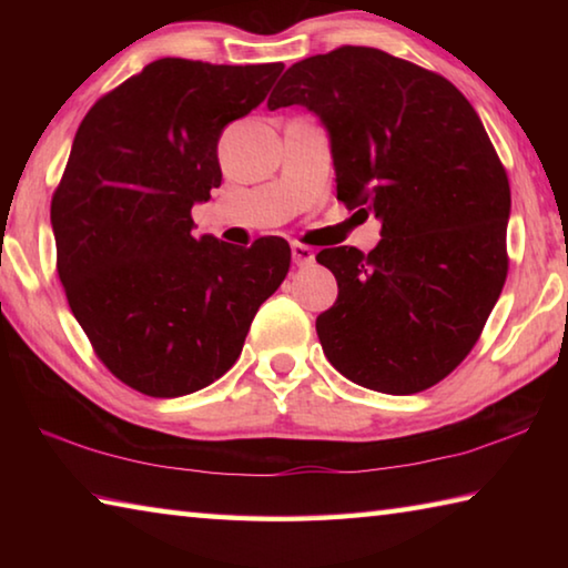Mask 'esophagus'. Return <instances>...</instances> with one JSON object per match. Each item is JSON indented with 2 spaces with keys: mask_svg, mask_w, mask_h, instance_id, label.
Listing matches in <instances>:
<instances>
[{
  "mask_svg": "<svg viewBox=\"0 0 568 568\" xmlns=\"http://www.w3.org/2000/svg\"><path fill=\"white\" fill-rule=\"evenodd\" d=\"M313 261H315L313 247H307V245H303V243H293V263H295L297 267L311 265Z\"/></svg>",
  "mask_w": 568,
  "mask_h": 568,
  "instance_id": "esophagus-1",
  "label": "esophagus"
}]
</instances>
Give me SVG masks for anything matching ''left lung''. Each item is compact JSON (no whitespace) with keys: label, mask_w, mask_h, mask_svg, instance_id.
<instances>
[{"label":"left lung","mask_w":568,"mask_h":568,"mask_svg":"<svg viewBox=\"0 0 568 568\" xmlns=\"http://www.w3.org/2000/svg\"><path fill=\"white\" fill-rule=\"evenodd\" d=\"M305 104L331 134L338 200L381 220V243L315 261L338 301L315 331L335 371L410 396L474 348L508 273L511 187L476 110L446 77L373 47L293 64L267 108Z\"/></svg>","instance_id":"left-lung-1"}]
</instances>
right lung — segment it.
Instances as JSON below:
<instances>
[{
	"instance_id": "1",
	"label": "right lung",
	"mask_w": 568,
	"mask_h": 568,
	"mask_svg": "<svg viewBox=\"0 0 568 568\" xmlns=\"http://www.w3.org/2000/svg\"><path fill=\"white\" fill-rule=\"evenodd\" d=\"M281 62L165 57L102 94L52 195L57 273L114 378L178 398L233 368L257 307L291 271L283 237L250 247L192 233L220 187L217 140L265 100Z\"/></svg>"
}]
</instances>
